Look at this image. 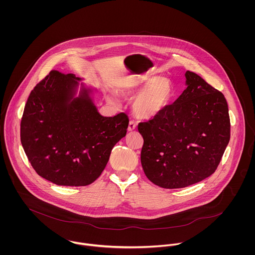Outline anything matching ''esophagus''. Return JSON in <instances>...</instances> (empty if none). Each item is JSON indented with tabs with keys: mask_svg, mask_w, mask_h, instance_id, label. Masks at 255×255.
Masks as SVG:
<instances>
[{
	"mask_svg": "<svg viewBox=\"0 0 255 255\" xmlns=\"http://www.w3.org/2000/svg\"><path fill=\"white\" fill-rule=\"evenodd\" d=\"M135 128H136V124H135V122H134V121H130V122H129V124H128V131H132V130H134V129H135Z\"/></svg>",
	"mask_w": 255,
	"mask_h": 255,
	"instance_id": "34e87169",
	"label": "esophagus"
}]
</instances>
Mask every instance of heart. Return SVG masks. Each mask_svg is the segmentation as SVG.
<instances>
[{
	"label": "heart",
	"instance_id": "heart-1",
	"mask_svg": "<svg viewBox=\"0 0 255 255\" xmlns=\"http://www.w3.org/2000/svg\"><path fill=\"white\" fill-rule=\"evenodd\" d=\"M122 93L128 98H134L132 110L138 118L151 119L167 106L172 95V87L167 79L152 77L125 87Z\"/></svg>",
	"mask_w": 255,
	"mask_h": 255
}]
</instances>
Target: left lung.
Segmentation results:
<instances>
[{"label":"left lung","instance_id":"1","mask_svg":"<svg viewBox=\"0 0 255 255\" xmlns=\"http://www.w3.org/2000/svg\"><path fill=\"white\" fill-rule=\"evenodd\" d=\"M185 77L182 95L138 125L143 171L164 188H182L210 177L231 136L224 94L196 73L187 71Z\"/></svg>","mask_w":255,"mask_h":255}]
</instances>
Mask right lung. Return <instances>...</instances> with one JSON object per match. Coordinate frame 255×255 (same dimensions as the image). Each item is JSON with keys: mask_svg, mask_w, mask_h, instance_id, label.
<instances>
[{"mask_svg": "<svg viewBox=\"0 0 255 255\" xmlns=\"http://www.w3.org/2000/svg\"><path fill=\"white\" fill-rule=\"evenodd\" d=\"M80 78L56 70L30 92L20 122V141L43 179L58 185L84 186L96 181L115 144L127 134L128 117H103L89 90L73 98Z\"/></svg>", "mask_w": 255, "mask_h": 255, "instance_id": "add662e5", "label": "right lung"}]
</instances>
